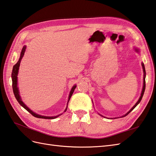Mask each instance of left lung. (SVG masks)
Wrapping results in <instances>:
<instances>
[{"instance_id":"obj_1","label":"left lung","mask_w":156,"mask_h":156,"mask_svg":"<svg viewBox=\"0 0 156 156\" xmlns=\"http://www.w3.org/2000/svg\"><path fill=\"white\" fill-rule=\"evenodd\" d=\"M134 50H135V51L136 52H138V53H140V50L137 48H135L134 47ZM142 68H143V72H144V82H143V88H142V93H141V96H140V98H139V100H137V102L135 104V105L134 106H133L131 109H130L127 113H126L125 115H122V117H124V116H126V115H127L129 112H131L133 109H134V108L137 106V105H138V104L140 102V101L142 100V97H143V96H144V92H145V89H146V80H145V78H146V70H145V66H144V64L142 62ZM99 115H100V114H98ZM101 116H102V117H104V116H103V115H100ZM121 117V118H122ZM105 118V117H104Z\"/></svg>"}]
</instances>
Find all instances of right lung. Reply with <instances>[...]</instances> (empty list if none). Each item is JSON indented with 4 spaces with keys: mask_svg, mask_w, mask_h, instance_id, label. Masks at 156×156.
I'll return each mask as SVG.
<instances>
[{
    "mask_svg": "<svg viewBox=\"0 0 156 156\" xmlns=\"http://www.w3.org/2000/svg\"><path fill=\"white\" fill-rule=\"evenodd\" d=\"M26 48H27V46H24L23 49L21 50V52H20V58L19 60V61L17 62V63L14 65L13 68H12V75H11V77H12V90H13V92H14V96H15L16 99L17 100L18 102H19L22 106H23L24 109H26L29 113H30L33 116L36 117V118H43V119H54V118H56L57 117L60 116V115H62V114H58L57 115H55V116H45V115H40L38 114L37 113H35L32 110H31L30 108H29L26 104H25L23 102V100L21 99V97L20 95V92H19V87H18V74H19V67H20V62L22 58H23V56H24V54L25 51H26ZM76 88V85H74L72 86V88L70 90V94H69V96H68V102H67V106L66 108V109L64 110V112L66 111L67 108H68V104L69 102V100L70 99V98L72 95V94H73L75 88Z\"/></svg>",
    "mask_w": 156,
    "mask_h": 156,
    "instance_id": "add662e5",
    "label": "right lung"
}]
</instances>
